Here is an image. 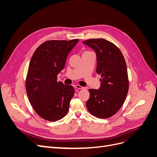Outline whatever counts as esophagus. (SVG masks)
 I'll return each instance as SVG.
<instances>
[{"label": "esophagus", "instance_id": "1", "mask_svg": "<svg viewBox=\"0 0 157 157\" xmlns=\"http://www.w3.org/2000/svg\"><path fill=\"white\" fill-rule=\"evenodd\" d=\"M75 87L77 88V89H79V90H83V89H84V87L80 86V85H78V84H76L75 86Z\"/></svg>", "mask_w": 157, "mask_h": 157}]
</instances>
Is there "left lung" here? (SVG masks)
Returning a JSON list of instances; mask_svg holds the SVG:
<instances>
[{"label":"left lung","instance_id":"obj_1","mask_svg":"<svg viewBox=\"0 0 157 157\" xmlns=\"http://www.w3.org/2000/svg\"><path fill=\"white\" fill-rule=\"evenodd\" d=\"M83 44L96 52V73L101 77L98 90L89 89L87 109L98 118H109L121 108L129 88L124 58L117 46L105 39H89Z\"/></svg>","mask_w":157,"mask_h":157}]
</instances>
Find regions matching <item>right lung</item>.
I'll list each match as a JSON object with an SVG mask.
<instances>
[{"mask_svg":"<svg viewBox=\"0 0 157 157\" xmlns=\"http://www.w3.org/2000/svg\"><path fill=\"white\" fill-rule=\"evenodd\" d=\"M78 39L48 40L40 44L30 61L25 88L35 112L48 121L61 119L69 111L74 88L57 81L69 52Z\"/></svg>","mask_w":157,"mask_h":157,"instance_id":"obj_1","label":"right lung"}]
</instances>
